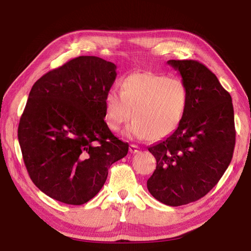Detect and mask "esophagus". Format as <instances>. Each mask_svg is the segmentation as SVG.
<instances>
[{"label":"esophagus","instance_id":"1","mask_svg":"<svg viewBox=\"0 0 251 251\" xmlns=\"http://www.w3.org/2000/svg\"><path fill=\"white\" fill-rule=\"evenodd\" d=\"M139 150H140V148L138 147V146H136V145H130L129 146V152L132 153V154L138 153V152H139Z\"/></svg>","mask_w":251,"mask_h":251}]
</instances>
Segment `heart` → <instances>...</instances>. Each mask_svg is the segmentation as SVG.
Masks as SVG:
<instances>
[{
  "instance_id": "b5f03b06",
  "label": "heart",
  "mask_w": 251,
  "mask_h": 251,
  "mask_svg": "<svg viewBox=\"0 0 251 251\" xmlns=\"http://www.w3.org/2000/svg\"><path fill=\"white\" fill-rule=\"evenodd\" d=\"M189 93L178 77L153 72H137L121 83V92L111 88L104 96V120L111 130H119L132 117L126 135L139 139H162L177 130L188 105Z\"/></svg>"
}]
</instances>
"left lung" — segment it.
<instances>
[{
    "label": "left lung",
    "mask_w": 251,
    "mask_h": 251,
    "mask_svg": "<svg viewBox=\"0 0 251 251\" xmlns=\"http://www.w3.org/2000/svg\"><path fill=\"white\" fill-rule=\"evenodd\" d=\"M189 93L180 126L148 148L156 169L147 186L165 205L181 206L201 199L218 183L233 156L235 126L231 95L209 69L195 60H168Z\"/></svg>",
    "instance_id": "left-lung-1"
}]
</instances>
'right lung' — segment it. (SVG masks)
Masks as SVG:
<instances>
[{
  "instance_id": "right-lung-1",
  "label": "right lung",
  "mask_w": 251,
  "mask_h": 251,
  "mask_svg": "<svg viewBox=\"0 0 251 251\" xmlns=\"http://www.w3.org/2000/svg\"><path fill=\"white\" fill-rule=\"evenodd\" d=\"M116 77L114 63L81 56L34 83L18 127L24 162L47 196L83 205L98 194L128 143L104 122V96Z\"/></svg>"
}]
</instances>
